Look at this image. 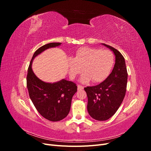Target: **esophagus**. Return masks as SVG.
Instances as JSON below:
<instances>
[{"mask_svg":"<svg viewBox=\"0 0 151 151\" xmlns=\"http://www.w3.org/2000/svg\"><path fill=\"white\" fill-rule=\"evenodd\" d=\"M77 89H78V90L83 89H84V86H81V85H78V86H77Z\"/></svg>","mask_w":151,"mask_h":151,"instance_id":"34e87169","label":"esophagus"}]
</instances>
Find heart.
I'll return each instance as SVG.
<instances>
[{
	"instance_id": "obj_1",
	"label": "heart",
	"mask_w": 151,
	"mask_h": 151,
	"mask_svg": "<svg viewBox=\"0 0 151 151\" xmlns=\"http://www.w3.org/2000/svg\"><path fill=\"white\" fill-rule=\"evenodd\" d=\"M115 62L113 54L108 50L82 47L77 50L75 57L68 60V74L74 79L81 74V81L87 83L91 79L94 83L104 81L110 73Z\"/></svg>"
}]
</instances>
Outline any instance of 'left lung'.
I'll list each match as a JSON object with an SVG mask.
<instances>
[{
  "mask_svg": "<svg viewBox=\"0 0 151 151\" xmlns=\"http://www.w3.org/2000/svg\"><path fill=\"white\" fill-rule=\"evenodd\" d=\"M113 52L115 63L107 78L95 86L84 88L88 98V111L94 120H108L116 113L125 96L128 74L125 58L113 47L102 43Z\"/></svg>",
  "mask_w": 151,
  "mask_h": 151,
  "instance_id": "obj_1",
  "label": "left lung"
}]
</instances>
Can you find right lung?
Listing matches in <instances>:
<instances>
[{
    "mask_svg": "<svg viewBox=\"0 0 151 151\" xmlns=\"http://www.w3.org/2000/svg\"><path fill=\"white\" fill-rule=\"evenodd\" d=\"M60 45L61 43H50L36 50L31 58L26 78L27 88L34 106L41 115L52 122L60 121L68 115L77 86L73 82L65 79L53 83H45L36 77L31 65L33 59L39 54Z\"/></svg>",
    "mask_w": 151,
    "mask_h": 151,
    "instance_id": "add662e5",
    "label": "right lung"
}]
</instances>
